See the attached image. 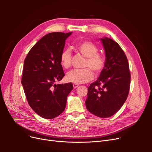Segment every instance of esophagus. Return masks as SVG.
<instances>
[{
	"label": "esophagus",
	"mask_w": 152,
	"mask_h": 152,
	"mask_svg": "<svg viewBox=\"0 0 152 152\" xmlns=\"http://www.w3.org/2000/svg\"><path fill=\"white\" fill-rule=\"evenodd\" d=\"M73 87H74V88H77V87H79V85L76 84H73Z\"/></svg>",
	"instance_id": "esophagus-1"
}]
</instances>
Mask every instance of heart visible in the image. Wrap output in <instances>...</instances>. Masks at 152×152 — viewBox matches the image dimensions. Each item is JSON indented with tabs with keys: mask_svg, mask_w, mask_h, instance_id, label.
Segmentation results:
<instances>
[{
	"mask_svg": "<svg viewBox=\"0 0 152 152\" xmlns=\"http://www.w3.org/2000/svg\"><path fill=\"white\" fill-rule=\"evenodd\" d=\"M77 49L82 56L86 58L84 64V69L73 70L67 73L66 79L73 84H84L93 79V73L98 75L103 70L105 65L103 55L98 53V48L94 43L90 41H82L77 45ZM72 54L69 49H65L61 53L60 61L64 68L71 66Z\"/></svg>",
	"mask_w": 152,
	"mask_h": 152,
	"instance_id": "b5f03b06",
	"label": "heart"
}]
</instances>
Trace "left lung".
Listing matches in <instances>:
<instances>
[{"label":"left lung","instance_id":"8db88e82","mask_svg":"<svg viewBox=\"0 0 152 152\" xmlns=\"http://www.w3.org/2000/svg\"><path fill=\"white\" fill-rule=\"evenodd\" d=\"M105 51V65L98 80L87 89L86 106L94 115L107 118L116 113L127 99L131 73L127 58L118 43L101 39Z\"/></svg>","mask_w":152,"mask_h":152}]
</instances>
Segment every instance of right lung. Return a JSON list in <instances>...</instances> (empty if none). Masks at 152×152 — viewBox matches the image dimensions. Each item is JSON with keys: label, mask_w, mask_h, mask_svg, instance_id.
I'll return each mask as SVG.
<instances>
[{"label": "right lung", "mask_w": 152, "mask_h": 152, "mask_svg": "<svg viewBox=\"0 0 152 152\" xmlns=\"http://www.w3.org/2000/svg\"><path fill=\"white\" fill-rule=\"evenodd\" d=\"M72 32H53L37 42L25 59L21 84L30 107L39 116L51 119L65 110L73 85L54 84L65 76L60 55Z\"/></svg>", "instance_id": "right-lung-1"}]
</instances>
